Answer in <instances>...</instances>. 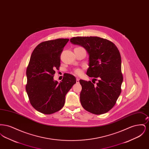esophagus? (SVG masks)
Listing matches in <instances>:
<instances>
[{"mask_svg":"<svg viewBox=\"0 0 149 149\" xmlns=\"http://www.w3.org/2000/svg\"><path fill=\"white\" fill-rule=\"evenodd\" d=\"M77 83H79V78H77Z\"/></svg>","mask_w":149,"mask_h":149,"instance_id":"34e87169","label":"esophagus"}]
</instances>
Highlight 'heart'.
Listing matches in <instances>:
<instances>
[{
  "mask_svg": "<svg viewBox=\"0 0 149 149\" xmlns=\"http://www.w3.org/2000/svg\"><path fill=\"white\" fill-rule=\"evenodd\" d=\"M74 72H75V74H77V75H81L82 73H83L82 70H81V69H79V68L75 69V70H74Z\"/></svg>",
  "mask_w": 149,
  "mask_h": 149,
  "instance_id": "heart-1",
  "label": "heart"
}]
</instances>
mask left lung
<instances>
[{"instance_id":"obj_1","label":"left lung","mask_w":149,"mask_h":149,"mask_svg":"<svg viewBox=\"0 0 149 149\" xmlns=\"http://www.w3.org/2000/svg\"><path fill=\"white\" fill-rule=\"evenodd\" d=\"M70 42L86 50L89 66L86 74L94 81L98 80L95 85L91 81L79 80L82 86L81 106L92 113H106L113 107L121 92L123 75L120 51L113 43L98 37H72Z\"/></svg>"}]
</instances>
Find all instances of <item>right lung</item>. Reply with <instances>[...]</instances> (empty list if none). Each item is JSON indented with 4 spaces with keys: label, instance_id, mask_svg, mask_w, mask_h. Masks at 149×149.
Returning <instances> with one entry per match:
<instances>
[{
    "label": "right lung",
    "instance_id": "obj_1",
    "mask_svg": "<svg viewBox=\"0 0 149 149\" xmlns=\"http://www.w3.org/2000/svg\"><path fill=\"white\" fill-rule=\"evenodd\" d=\"M69 41L58 38L44 41L32 53L26 71V89L31 105L42 113L50 114L60 110L66 94L77 82L74 76L67 73L60 83L54 80L55 70L60 66L61 54Z\"/></svg>",
    "mask_w": 149,
    "mask_h": 149
}]
</instances>
